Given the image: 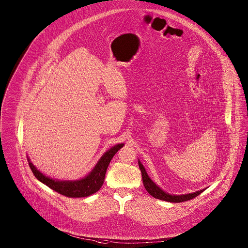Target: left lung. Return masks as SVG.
I'll use <instances>...</instances> for the list:
<instances>
[{
    "instance_id": "left-lung-1",
    "label": "left lung",
    "mask_w": 248,
    "mask_h": 248,
    "mask_svg": "<svg viewBox=\"0 0 248 248\" xmlns=\"http://www.w3.org/2000/svg\"><path fill=\"white\" fill-rule=\"evenodd\" d=\"M138 165H139V169L141 170V175H142V181H143L144 187L146 188V190L148 191V193L150 195H152L153 197H155L157 199L165 200V201H168V202L179 203V202H185V201L193 199L204 191V189H202V190H199V191H196V192H193V193H189V194H185V195H170V194H168L165 191H163L160 187H158L152 182V180L148 176L143 165L141 164L139 161H138Z\"/></svg>"
}]
</instances>
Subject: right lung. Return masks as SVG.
Returning <instances> with one entry per match:
<instances>
[{"label": "right lung", "mask_w": 248, "mask_h": 248, "mask_svg": "<svg viewBox=\"0 0 248 248\" xmlns=\"http://www.w3.org/2000/svg\"><path fill=\"white\" fill-rule=\"evenodd\" d=\"M123 146L124 144H118L113 148H111L109 151L106 152L101 157V159L99 160L95 168L87 176H85V178L82 180L74 181V182L73 181L72 182L55 181L44 175L42 172H40L30 161L28 162V164L33 174L35 175V178L39 180L44 185H46L47 186H49L51 189L66 197H72V198L86 197L97 192L101 188L105 180L106 171H107L108 166L112 158Z\"/></svg>", "instance_id": "add662e5"}]
</instances>
